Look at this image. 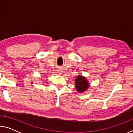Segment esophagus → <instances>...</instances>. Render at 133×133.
<instances>
[{
  "label": "esophagus",
  "mask_w": 133,
  "mask_h": 133,
  "mask_svg": "<svg viewBox=\"0 0 133 133\" xmlns=\"http://www.w3.org/2000/svg\"><path fill=\"white\" fill-rule=\"evenodd\" d=\"M62 71L61 70H57V73L59 74V75H61V74L62 73Z\"/></svg>",
  "instance_id": "34e87169"
}]
</instances>
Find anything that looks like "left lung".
<instances>
[{
	"label": "left lung",
	"mask_w": 133,
	"mask_h": 133,
	"mask_svg": "<svg viewBox=\"0 0 133 133\" xmlns=\"http://www.w3.org/2000/svg\"><path fill=\"white\" fill-rule=\"evenodd\" d=\"M90 84L86 77L79 75L76 78L75 87L78 93H83L89 88Z\"/></svg>",
	"instance_id": "left-lung-1"
}]
</instances>
